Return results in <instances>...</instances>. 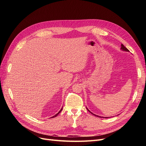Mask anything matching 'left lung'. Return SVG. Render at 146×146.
I'll return each instance as SVG.
<instances>
[{"mask_svg": "<svg viewBox=\"0 0 146 146\" xmlns=\"http://www.w3.org/2000/svg\"><path fill=\"white\" fill-rule=\"evenodd\" d=\"M121 49H122V50H124V51H127V52H129V50H128V49H127V48H126V47H125L124 46H123V45L122 44H121ZM87 110H88V111H90V113H91V114H94V116H97V117H101L100 116H98V115H96V114H93V113H91V111H90V110H88V108H87ZM105 117V118H107V117Z\"/></svg>", "mask_w": 146, "mask_h": 146, "instance_id": "left-lung-1", "label": "left lung"}]
</instances>
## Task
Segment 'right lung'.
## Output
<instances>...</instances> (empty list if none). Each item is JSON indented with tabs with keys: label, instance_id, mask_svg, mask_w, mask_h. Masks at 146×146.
I'll return each mask as SVG.
<instances>
[{
	"label": "right lung",
	"instance_id": "add662e5",
	"mask_svg": "<svg viewBox=\"0 0 146 146\" xmlns=\"http://www.w3.org/2000/svg\"><path fill=\"white\" fill-rule=\"evenodd\" d=\"M62 109H63V108H61V109L60 110V111H59V112H58V113H57V114H56L55 116H53V117H56V116L57 115H58V114H59V113H60V112L61 111V110H62Z\"/></svg>",
	"mask_w": 146,
	"mask_h": 146
}]
</instances>
